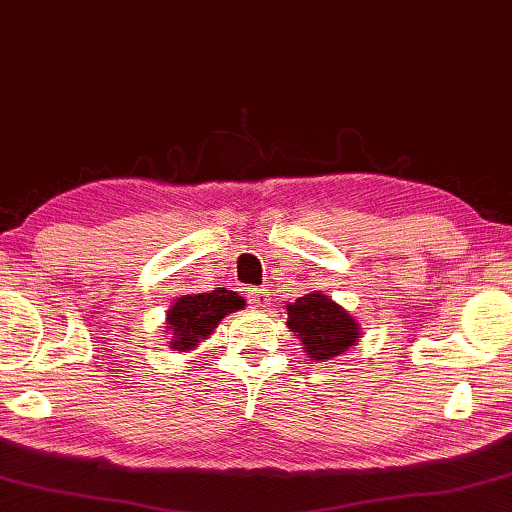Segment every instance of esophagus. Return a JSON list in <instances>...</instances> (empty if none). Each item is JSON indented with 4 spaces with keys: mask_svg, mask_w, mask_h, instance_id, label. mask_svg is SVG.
<instances>
[{
    "mask_svg": "<svg viewBox=\"0 0 512 512\" xmlns=\"http://www.w3.org/2000/svg\"><path fill=\"white\" fill-rule=\"evenodd\" d=\"M248 300L253 306H262V304H266V293L262 291V288H250Z\"/></svg>",
    "mask_w": 512,
    "mask_h": 512,
    "instance_id": "1",
    "label": "esophagus"
}]
</instances>
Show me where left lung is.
<instances>
[{
	"label": "left lung",
	"instance_id": "8db88e82",
	"mask_svg": "<svg viewBox=\"0 0 512 512\" xmlns=\"http://www.w3.org/2000/svg\"><path fill=\"white\" fill-rule=\"evenodd\" d=\"M288 309V329L302 340L306 356L313 360H331L358 342V324L342 311L329 295L309 293L297 297Z\"/></svg>",
	"mask_w": 512,
	"mask_h": 512
}]
</instances>
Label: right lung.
Here are the masks:
<instances>
[{
	"mask_svg": "<svg viewBox=\"0 0 512 512\" xmlns=\"http://www.w3.org/2000/svg\"><path fill=\"white\" fill-rule=\"evenodd\" d=\"M244 309V300L235 291H219L199 293V295H183L172 304L167 311V331L172 333V349L188 351L197 342L206 340L212 329L224 320V315Z\"/></svg>",
	"mask_w": 512,
	"mask_h": 512,
	"instance_id": "obj_1",
	"label": "right lung"
}]
</instances>
